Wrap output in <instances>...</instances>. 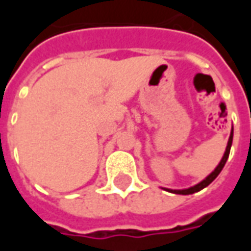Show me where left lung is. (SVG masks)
Returning a JSON list of instances; mask_svg holds the SVG:
<instances>
[{
  "label": "left lung",
  "instance_id": "left-lung-1",
  "mask_svg": "<svg viewBox=\"0 0 251 251\" xmlns=\"http://www.w3.org/2000/svg\"><path fill=\"white\" fill-rule=\"evenodd\" d=\"M231 144H232V129H231V133H230V138H228V142H227V147H226V152L223 154V157H222L221 163L218 164V167H216L212 172H211L204 180H201L199 184L194 185V187H189V188H185V189H168L165 188L168 192H172V194H179V195H191V194H195V192H199L201 191L203 188H205L207 185H210L214 180L216 179V176L221 174V171L225 167V164H226L227 158H228V154H230V149H231Z\"/></svg>",
  "mask_w": 251,
  "mask_h": 251
}]
</instances>
